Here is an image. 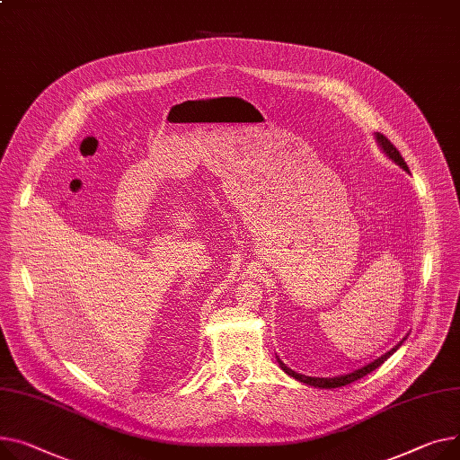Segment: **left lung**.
<instances>
[{
  "label": "left lung",
  "instance_id": "obj_1",
  "mask_svg": "<svg viewBox=\"0 0 460 460\" xmlns=\"http://www.w3.org/2000/svg\"><path fill=\"white\" fill-rule=\"evenodd\" d=\"M377 142L381 144V147H383V151L386 153V155L394 161V163H397L400 164L403 170H409V166H407V163L403 161V157H402V153L397 151V147L385 137V135H379L377 133ZM400 348V346H397ZM397 348H394L392 351H388L386 355H383L381 358H377V360H374L372 364H368V366H364V368H360V370H357V372H353V374H348V376H341V377H307V376H301V374H297V372H294V370H290L288 366H285V362L283 360H279L278 358V362H279V366L281 368L290 376V377H294V379H297V381H301V383H305V385H311V386H318V388H339V386H346V385H349V383H353V381H357V379H360V377H364V376H368V374H372L376 368H379V366L397 349Z\"/></svg>",
  "mask_w": 460,
  "mask_h": 460
}]
</instances>
